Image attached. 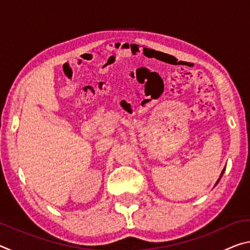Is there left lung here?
Here are the masks:
<instances>
[{"instance_id":"8db88e82","label":"left lung","mask_w":250,"mask_h":250,"mask_svg":"<svg viewBox=\"0 0 250 250\" xmlns=\"http://www.w3.org/2000/svg\"><path fill=\"white\" fill-rule=\"evenodd\" d=\"M224 172H225V167H224V170H223V171H222V174H221V176H219V179H218V180H217V182H216V184H217V183H218V182H219V180H221V177H222V176H223V174H224ZM216 184H215V185H216Z\"/></svg>"}]
</instances>
